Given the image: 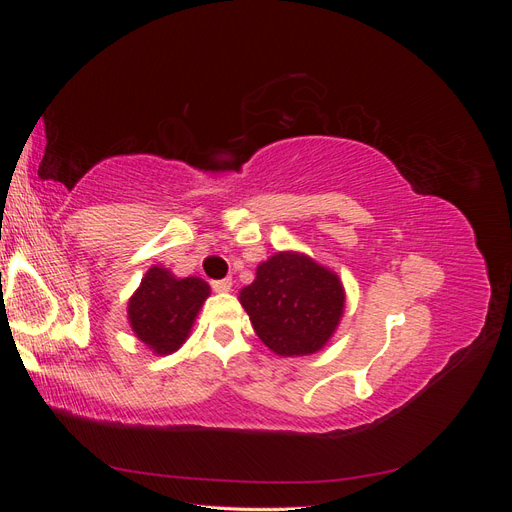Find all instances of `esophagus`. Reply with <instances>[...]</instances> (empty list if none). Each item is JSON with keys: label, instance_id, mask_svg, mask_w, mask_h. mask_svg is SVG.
<instances>
[{"label": "esophagus", "instance_id": "34e87169", "mask_svg": "<svg viewBox=\"0 0 512 512\" xmlns=\"http://www.w3.org/2000/svg\"><path fill=\"white\" fill-rule=\"evenodd\" d=\"M211 288L215 290V292H230V288H232V282L228 280H215V282H211Z\"/></svg>", "mask_w": 512, "mask_h": 512}]
</instances>
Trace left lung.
I'll list each match as a JSON object with an SVG mask.
<instances>
[{
    "label": "left lung",
    "mask_w": 512,
    "mask_h": 512,
    "mask_svg": "<svg viewBox=\"0 0 512 512\" xmlns=\"http://www.w3.org/2000/svg\"><path fill=\"white\" fill-rule=\"evenodd\" d=\"M260 342L280 356L327 346L344 316L346 292L337 273L299 252L260 262L256 280L239 292Z\"/></svg>",
    "instance_id": "left-lung-1"
}]
</instances>
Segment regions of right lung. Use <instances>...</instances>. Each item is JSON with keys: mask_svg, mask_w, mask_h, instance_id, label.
Masks as SVG:
<instances>
[{"mask_svg": "<svg viewBox=\"0 0 512 512\" xmlns=\"http://www.w3.org/2000/svg\"><path fill=\"white\" fill-rule=\"evenodd\" d=\"M211 288L200 277H175L153 265L128 301L134 335L153 352L170 354L183 346Z\"/></svg>", "mask_w": 512, "mask_h": 512, "instance_id": "right-lung-1", "label": "right lung"}]
</instances>
